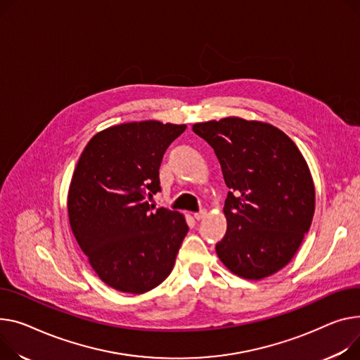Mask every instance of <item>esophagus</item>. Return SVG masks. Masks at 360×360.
I'll return each instance as SVG.
<instances>
[{
	"mask_svg": "<svg viewBox=\"0 0 360 360\" xmlns=\"http://www.w3.org/2000/svg\"><path fill=\"white\" fill-rule=\"evenodd\" d=\"M205 215H207V210H201V211H198V212L194 214V219L200 221V220H202V219L205 217Z\"/></svg>",
	"mask_w": 360,
	"mask_h": 360,
	"instance_id": "34e87169",
	"label": "esophagus"
}]
</instances>
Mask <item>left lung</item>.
Here are the masks:
<instances>
[{"mask_svg": "<svg viewBox=\"0 0 360 360\" xmlns=\"http://www.w3.org/2000/svg\"><path fill=\"white\" fill-rule=\"evenodd\" d=\"M217 156L229 194L227 231L215 245L237 276L257 281L290 263L309 230L316 191L308 165L283 131L240 117L197 123Z\"/></svg>", "mask_w": 360, "mask_h": 360, "instance_id": "obj_1", "label": "left lung"}]
</instances>
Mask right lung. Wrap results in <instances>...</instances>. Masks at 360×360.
I'll return each instance as SVG.
<instances>
[{
    "mask_svg": "<svg viewBox=\"0 0 360 360\" xmlns=\"http://www.w3.org/2000/svg\"><path fill=\"white\" fill-rule=\"evenodd\" d=\"M185 129L156 120L112 126L88 141L77 163L69 224L95 274L117 291L145 294L172 272L188 224L149 200L160 191L166 149Z\"/></svg>",
    "mask_w": 360,
    "mask_h": 360,
    "instance_id": "obj_1",
    "label": "right lung"
}]
</instances>
